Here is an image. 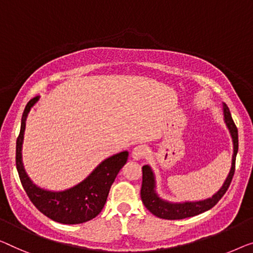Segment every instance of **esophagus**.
<instances>
[{
	"label": "esophagus",
	"instance_id": "esophagus-1",
	"mask_svg": "<svg viewBox=\"0 0 253 253\" xmlns=\"http://www.w3.org/2000/svg\"><path fill=\"white\" fill-rule=\"evenodd\" d=\"M145 154H146V149H145V146H143V145L135 146L133 151H131V158H133L134 160L143 159V158L145 157Z\"/></svg>",
	"mask_w": 253,
	"mask_h": 253
}]
</instances>
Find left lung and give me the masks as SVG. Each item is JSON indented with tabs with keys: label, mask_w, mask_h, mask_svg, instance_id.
<instances>
[{
	"label": "left lung",
	"mask_w": 253,
	"mask_h": 253,
	"mask_svg": "<svg viewBox=\"0 0 253 253\" xmlns=\"http://www.w3.org/2000/svg\"><path fill=\"white\" fill-rule=\"evenodd\" d=\"M224 117L225 123L227 125L229 131H231L233 144H234V154H233L232 159V168L231 171L226 178L223 187L213 195L212 198L207 199L205 201L199 202H185V203H170L167 201H164L159 197H158L154 187H156V182H154L153 172L151 170L149 166H143L142 172V188H141V198L142 201L144 203L151 213L154 216L163 218V219H184V218L197 216L199 213L205 212V211L212 208L216 206L218 201L224 197L226 191L228 190L231 182L234 176L235 171V160H236V153L239 150V134H237V127L235 125L234 120H233L229 109L226 104H224Z\"/></svg>",
	"instance_id": "obj_1"
}]
</instances>
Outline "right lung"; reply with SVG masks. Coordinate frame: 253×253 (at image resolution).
Here are the masks:
<instances>
[{
    "label": "right lung",
    "instance_id": "add662e5",
    "mask_svg": "<svg viewBox=\"0 0 253 253\" xmlns=\"http://www.w3.org/2000/svg\"><path fill=\"white\" fill-rule=\"evenodd\" d=\"M34 97L26 105L21 118V128L17 138L16 165L22 187L33 205L50 219L61 224H82L95 218L103 209L109 191L120 169L127 163L128 152L115 154L95 168L87 178L69 190L50 192L37 187L26 174L21 161V145L30 108L37 102Z\"/></svg>",
    "mask_w": 253,
    "mask_h": 253
}]
</instances>
